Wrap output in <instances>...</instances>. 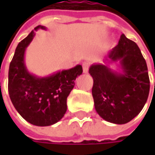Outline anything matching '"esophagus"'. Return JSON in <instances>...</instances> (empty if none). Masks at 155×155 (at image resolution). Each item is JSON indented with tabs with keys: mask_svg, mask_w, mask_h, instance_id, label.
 <instances>
[{
	"mask_svg": "<svg viewBox=\"0 0 155 155\" xmlns=\"http://www.w3.org/2000/svg\"><path fill=\"white\" fill-rule=\"evenodd\" d=\"M88 71H89V63L84 62L83 64V71L84 73H88Z\"/></svg>",
	"mask_w": 155,
	"mask_h": 155,
	"instance_id": "1",
	"label": "esophagus"
}]
</instances>
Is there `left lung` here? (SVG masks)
<instances>
[{"label":"left lung","instance_id":"obj_1","mask_svg":"<svg viewBox=\"0 0 155 155\" xmlns=\"http://www.w3.org/2000/svg\"><path fill=\"white\" fill-rule=\"evenodd\" d=\"M115 63L116 68H111ZM89 73L93 78L95 110L104 120L125 124L143 109L150 89L146 60L136 43L123 33L104 64H91Z\"/></svg>","mask_w":155,"mask_h":155}]
</instances>
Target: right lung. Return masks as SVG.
<instances>
[{
    "mask_svg": "<svg viewBox=\"0 0 155 155\" xmlns=\"http://www.w3.org/2000/svg\"><path fill=\"white\" fill-rule=\"evenodd\" d=\"M46 30L38 26L18 44L8 71V93L15 110L29 123L45 127L60 121L67 110L66 100L74 88L76 78L83 73L81 64L46 77H39L27 70V47L35 36L34 31Z\"/></svg>",
    "mask_w": 155,
    "mask_h": 155,
    "instance_id": "add662e5",
    "label": "right lung"
}]
</instances>
